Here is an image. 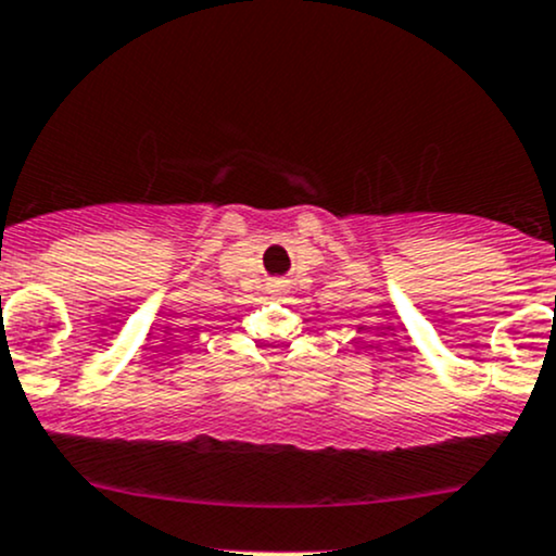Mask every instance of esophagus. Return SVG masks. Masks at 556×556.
Here are the masks:
<instances>
[{
  "mask_svg": "<svg viewBox=\"0 0 556 556\" xmlns=\"http://www.w3.org/2000/svg\"><path fill=\"white\" fill-rule=\"evenodd\" d=\"M273 291H276V294H280V291H283V283H273Z\"/></svg>",
  "mask_w": 556,
  "mask_h": 556,
  "instance_id": "obj_1",
  "label": "esophagus"
}]
</instances>
